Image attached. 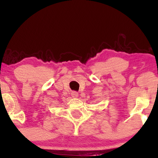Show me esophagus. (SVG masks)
I'll use <instances>...</instances> for the list:
<instances>
[{
  "instance_id": "esophagus-1",
  "label": "esophagus",
  "mask_w": 158,
  "mask_h": 158,
  "mask_svg": "<svg viewBox=\"0 0 158 158\" xmlns=\"http://www.w3.org/2000/svg\"><path fill=\"white\" fill-rule=\"evenodd\" d=\"M71 95H72L73 97H77L78 96V93L76 91H73L71 93Z\"/></svg>"
}]
</instances>
